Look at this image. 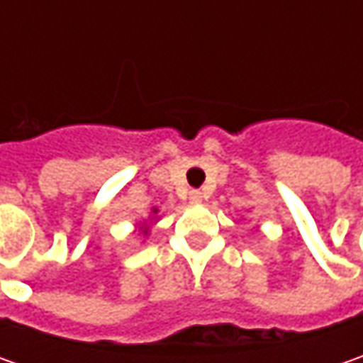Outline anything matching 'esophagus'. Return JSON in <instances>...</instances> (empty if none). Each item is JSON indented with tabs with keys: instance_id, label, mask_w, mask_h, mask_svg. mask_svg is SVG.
I'll list each match as a JSON object with an SVG mask.
<instances>
[{
	"instance_id": "obj_1",
	"label": "esophagus",
	"mask_w": 363,
	"mask_h": 363,
	"mask_svg": "<svg viewBox=\"0 0 363 363\" xmlns=\"http://www.w3.org/2000/svg\"><path fill=\"white\" fill-rule=\"evenodd\" d=\"M189 200H191V202H202L203 194L200 189H191V191H189Z\"/></svg>"
}]
</instances>
